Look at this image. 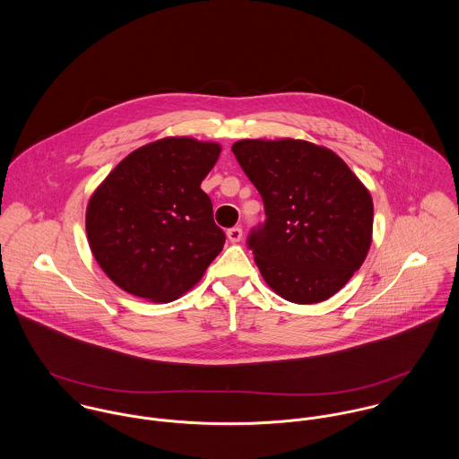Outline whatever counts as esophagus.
Here are the masks:
<instances>
[{"label":"esophagus","instance_id":"esophagus-1","mask_svg":"<svg viewBox=\"0 0 459 459\" xmlns=\"http://www.w3.org/2000/svg\"><path fill=\"white\" fill-rule=\"evenodd\" d=\"M228 240L230 242H233V244H237V242H240L242 240V228H238V226H235V228H231V230H228Z\"/></svg>","mask_w":459,"mask_h":459}]
</instances>
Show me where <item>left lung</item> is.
Returning a JSON list of instances; mask_svg holds the SVG:
<instances>
[{
  "instance_id": "8db88e82",
  "label": "left lung",
  "mask_w": 459,
  "mask_h": 459,
  "mask_svg": "<svg viewBox=\"0 0 459 459\" xmlns=\"http://www.w3.org/2000/svg\"><path fill=\"white\" fill-rule=\"evenodd\" d=\"M231 150L264 204L266 221L247 240L264 282L295 304L335 295L373 240L366 186L339 155L304 139H242Z\"/></svg>"
}]
</instances>
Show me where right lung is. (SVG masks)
Segmentation results:
<instances>
[{
  "label": "right lung",
  "mask_w": 459,
  "mask_h": 459,
  "mask_svg": "<svg viewBox=\"0 0 459 459\" xmlns=\"http://www.w3.org/2000/svg\"><path fill=\"white\" fill-rule=\"evenodd\" d=\"M221 144L164 137L129 153L95 189L86 206L90 249L124 291L171 302L201 281L222 251L201 182Z\"/></svg>",
  "instance_id": "1"
}]
</instances>
